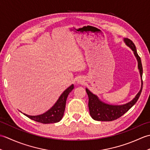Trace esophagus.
Returning a JSON list of instances; mask_svg holds the SVG:
<instances>
[{
    "label": "esophagus",
    "mask_w": 150,
    "mask_h": 150,
    "mask_svg": "<svg viewBox=\"0 0 150 150\" xmlns=\"http://www.w3.org/2000/svg\"><path fill=\"white\" fill-rule=\"evenodd\" d=\"M84 82V81L82 78H79L77 80V83L79 84H83Z\"/></svg>",
    "instance_id": "1"
}]
</instances>
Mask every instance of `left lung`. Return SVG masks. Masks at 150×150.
Segmentation results:
<instances>
[{
  "label": "left lung",
  "instance_id": "left-lung-1",
  "mask_svg": "<svg viewBox=\"0 0 150 150\" xmlns=\"http://www.w3.org/2000/svg\"><path fill=\"white\" fill-rule=\"evenodd\" d=\"M124 42L126 44L127 46H128L133 50L134 55L136 57L138 61V68L141 74L142 85L141 90L139 91L137 95H136L135 97L133 99L124 105H120V106H114V105H110L108 104H105L103 102H101L96 95L93 94L91 92L88 90V89H86V93L88 95V107L89 110H90V115L95 120L98 121H112L117 119H119L121 116H122L124 113H126L130 108H131L133 105H134L137 101L138 100L139 98L141 95V93L142 90V66L141 60L140 57L139 56L137 52V49L135 46L134 43L132 41L125 38L124 39Z\"/></svg>",
  "mask_w": 150,
  "mask_h": 150
}]
</instances>
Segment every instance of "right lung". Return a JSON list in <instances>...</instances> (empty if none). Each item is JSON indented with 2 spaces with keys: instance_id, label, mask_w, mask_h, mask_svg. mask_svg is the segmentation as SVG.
<instances>
[{
  "instance_id": "1",
  "label": "right lung",
  "mask_w": 150,
  "mask_h": 150,
  "mask_svg": "<svg viewBox=\"0 0 150 150\" xmlns=\"http://www.w3.org/2000/svg\"><path fill=\"white\" fill-rule=\"evenodd\" d=\"M73 88L74 86L72 84L68 88H67L60 95L58 100L54 104V106L46 113L36 116H31L24 113V115L36 121V122L42 124L55 123L59 122L62 119L64 113L67 97H68L70 92L73 90Z\"/></svg>"
}]
</instances>
